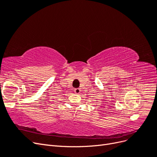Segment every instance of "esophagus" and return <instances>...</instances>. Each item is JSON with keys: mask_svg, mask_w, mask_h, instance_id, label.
<instances>
[{"mask_svg": "<svg viewBox=\"0 0 157 157\" xmlns=\"http://www.w3.org/2000/svg\"><path fill=\"white\" fill-rule=\"evenodd\" d=\"M75 94H79L80 93V88H75Z\"/></svg>", "mask_w": 157, "mask_h": 157, "instance_id": "esophagus-1", "label": "esophagus"}]
</instances>
